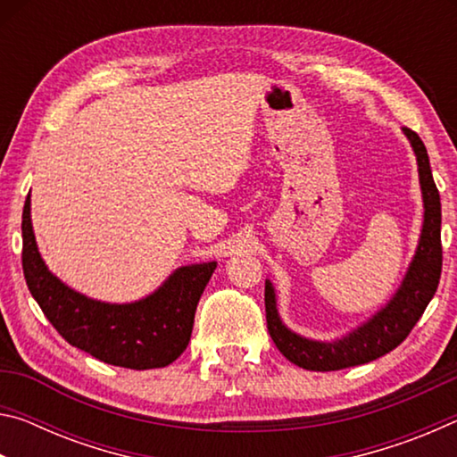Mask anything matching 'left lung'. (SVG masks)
I'll use <instances>...</instances> for the list:
<instances>
[{
    "label": "left lung",
    "instance_id": "8db88e82",
    "mask_svg": "<svg viewBox=\"0 0 457 457\" xmlns=\"http://www.w3.org/2000/svg\"><path fill=\"white\" fill-rule=\"evenodd\" d=\"M405 135L413 145L420 165V181L423 191L425 220L421 229L420 247H417L413 264L395 298L386 304L375 319L337 343H316L294 335L278 319L276 296L272 284L266 282V322L272 337L286 359L306 370H340L383 357L403 343L413 330L417 320L428 308L429 300L437 290L442 276V204L439 191L433 181L428 149L415 130L403 127Z\"/></svg>",
    "mask_w": 457,
    "mask_h": 457
}]
</instances>
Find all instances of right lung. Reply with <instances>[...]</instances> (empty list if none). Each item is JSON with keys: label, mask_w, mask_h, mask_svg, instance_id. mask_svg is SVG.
I'll use <instances>...</instances> for the list:
<instances>
[{"label": "right lung", "mask_w": 457, "mask_h": 457, "mask_svg": "<svg viewBox=\"0 0 457 457\" xmlns=\"http://www.w3.org/2000/svg\"><path fill=\"white\" fill-rule=\"evenodd\" d=\"M21 268L29 292L46 319L76 349L125 369L167 367L187 349L197 303L215 262L183 266L133 304H104L62 284L40 258L29 220V195L21 213Z\"/></svg>", "instance_id": "1"}]
</instances>
